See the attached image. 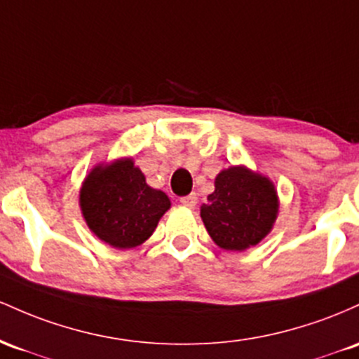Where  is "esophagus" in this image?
Returning a JSON list of instances; mask_svg holds the SVG:
<instances>
[{
  "instance_id": "obj_1",
  "label": "esophagus",
  "mask_w": 359,
  "mask_h": 359,
  "mask_svg": "<svg viewBox=\"0 0 359 359\" xmlns=\"http://www.w3.org/2000/svg\"><path fill=\"white\" fill-rule=\"evenodd\" d=\"M180 201H181V205H184V207L193 208L196 205V201H198V198H196L195 193H190V195H187V196H181Z\"/></svg>"
}]
</instances>
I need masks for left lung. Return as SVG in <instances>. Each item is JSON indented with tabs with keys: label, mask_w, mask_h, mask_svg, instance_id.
Here are the masks:
<instances>
[{
	"label": "left lung",
	"mask_w": 359,
	"mask_h": 359,
	"mask_svg": "<svg viewBox=\"0 0 359 359\" xmlns=\"http://www.w3.org/2000/svg\"><path fill=\"white\" fill-rule=\"evenodd\" d=\"M200 208L205 229L225 251H245L271 232L278 215L273 181L245 166H231L215 178V191Z\"/></svg>",
	"instance_id": "8db88e82"
}]
</instances>
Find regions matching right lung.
I'll use <instances>...</instances> for the list:
<instances>
[{
  "instance_id": "obj_1",
  "label": "right lung",
  "mask_w": 359,
  "mask_h": 359,
  "mask_svg": "<svg viewBox=\"0 0 359 359\" xmlns=\"http://www.w3.org/2000/svg\"><path fill=\"white\" fill-rule=\"evenodd\" d=\"M88 227L116 249L137 248L152 236L171 207L168 195L146 183L130 158L93 168L79 191Z\"/></svg>"
}]
</instances>
